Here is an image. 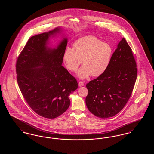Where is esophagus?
<instances>
[{
  "instance_id": "obj_1",
  "label": "esophagus",
  "mask_w": 154,
  "mask_h": 154,
  "mask_svg": "<svg viewBox=\"0 0 154 154\" xmlns=\"http://www.w3.org/2000/svg\"><path fill=\"white\" fill-rule=\"evenodd\" d=\"M84 82L83 81H80L79 82V87H82V86H84Z\"/></svg>"
}]
</instances>
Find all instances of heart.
<instances>
[{"instance_id":"heart-1","label":"heart","mask_w":154,"mask_h":154,"mask_svg":"<svg viewBox=\"0 0 154 154\" xmlns=\"http://www.w3.org/2000/svg\"><path fill=\"white\" fill-rule=\"evenodd\" d=\"M112 55V49L110 44L89 35L76 40L73 48H66L63 60L69 70L76 72L82 60L83 65L78 71L77 76L85 79L91 74L98 77L104 73L110 65Z\"/></svg>"}]
</instances>
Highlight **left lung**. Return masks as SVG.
I'll return each instance as SVG.
<instances>
[{
	"label": "left lung",
	"instance_id": "1",
	"mask_svg": "<svg viewBox=\"0 0 154 154\" xmlns=\"http://www.w3.org/2000/svg\"><path fill=\"white\" fill-rule=\"evenodd\" d=\"M136 66L132 49L122 38L107 70L87 84L85 103L89 111L97 117L107 118L122 110L132 95L137 78Z\"/></svg>",
	"mask_w": 154,
	"mask_h": 154
}]
</instances>
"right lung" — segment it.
<instances>
[{
    "mask_svg": "<svg viewBox=\"0 0 154 154\" xmlns=\"http://www.w3.org/2000/svg\"><path fill=\"white\" fill-rule=\"evenodd\" d=\"M63 30L57 27L30 37L16 63L17 82L24 99L37 114L50 119L67 110L69 96L78 88L76 79L62 66L67 44ZM60 33L61 40L50 47V38Z\"/></svg>",
    "mask_w": 154,
    "mask_h": 154,
    "instance_id": "right-lung-1",
    "label": "right lung"
}]
</instances>
